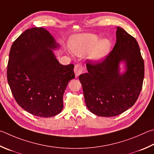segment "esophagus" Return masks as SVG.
<instances>
[{
    "label": "esophagus",
    "instance_id": "1",
    "mask_svg": "<svg viewBox=\"0 0 154 154\" xmlns=\"http://www.w3.org/2000/svg\"><path fill=\"white\" fill-rule=\"evenodd\" d=\"M74 72L75 74V76L79 77V75L83 72V67L82 65H76L75 66L74 69Z\"/></svg>",
    "mask_w": 154,
    "mask_h": 154
}]
</instances>
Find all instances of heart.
I'll use <instances>...</instances> for the list:
<instances>
[{"instance_id":"obj_1","label":"heart","mask_w":154,"mask_h":154,"mask_svg":"<svg viewBox=\"0 0 154 154\" xmlns=\"http://www.w3.org/2000/svg\"><path fill=\"white\" fill-rule=\"evenodd\" d=\"M100 38L98 35L94 33H80L72 36L69 46L72 53L79 57H83L91 51L89 59L95 63L100 62L110 52L112 42L108 38Z\"/></svg>"}]
</instances>
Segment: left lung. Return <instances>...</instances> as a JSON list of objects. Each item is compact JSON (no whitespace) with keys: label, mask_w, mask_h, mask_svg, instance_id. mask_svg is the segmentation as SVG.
I'll return each instance as SVG.
<instances>
[{"label":"left lung","mask_w":154,"mask_h":154,"mask_svg":"<svg viewBox=\"0 0 154 154\" xmlns=\"http://www.w3.org/2000/svg\"><path fill=\"white\" fill-rule=\"evenodd\" d=\"M116 42L103 62L88 60V72L80 75L85 104L96 115L121 114L135 104L144 79V62L137 42L116 27Z\"/></svg>","instance_id":"left-lung-1"}]
</instances>
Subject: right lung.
<instances>
[{"label": "right lung", "mask_w": 154, "mask_h": 154, "mask_svg": "<svg viewBox=\"0 0 154 154\" xmlns=\"http://www.w3.org/2000/svg\"><path fill=\"white\" fill-rule=\"evenodd\" d=\"M48 30L33 27L13 43L7 66V80L17 104L34 116L52 117L63 108V97L74 65L58 62L53 50L59 49Z\"/></svg>", "instance_id": "1"}]
</instances>
